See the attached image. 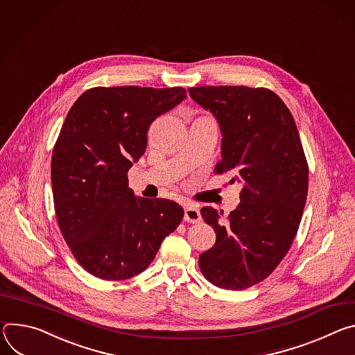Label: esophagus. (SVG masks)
Instances as JSON below:
<instances>
[{"label":"esophagus","instance_id":"esophagus-1","mask_svg":"<svg viewBox=\"0 0 355 355\" xmlns=\"http://www.w3.org/2000/svg\"><path fill=\"white\" fill-rule=\"evenodd\" d=\"M202 220L199 209L194 205H187L184 207V221L187 223H199Z\"/></svg>","mask_w":355,"mask_h":355}]
</instances>
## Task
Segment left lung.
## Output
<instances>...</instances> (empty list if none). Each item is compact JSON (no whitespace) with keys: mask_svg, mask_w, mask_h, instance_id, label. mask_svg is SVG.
<instances>
[{"mask_svg":"<svg viewBox=\"0 0 355 355\" xmlns=\"http://www.w3.org/2000/svg\"><path fill=\"white\" fill-rule=\"evenodd\" d=\"M189 94L218 121L216 172L243 183L241 203L227 224L213 207L202 209L217 239L199 257V266L213 285L243 291L269 277L296 237L307 198V161L293 116L273 92L206 86L190 87Z\"/></svg>","mask_w":355,"mask_h":355,"instance_id":"1","label":"left lung"}]
</instances>
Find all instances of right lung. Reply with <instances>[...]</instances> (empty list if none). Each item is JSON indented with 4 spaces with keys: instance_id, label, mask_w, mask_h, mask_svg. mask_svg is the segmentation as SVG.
I'll list each match as a JSON object with an SVG mask.
<instances>
[{
    "instance_id": "right-lung-1",
    "label": "right lung",
    "mask_w": 355,
    "mask_h": 355,
    "mask_svg": "<svg viewBox=\"0 0 355 355\" xmlns=\"http://www.w3.org/2000/svg\"><path fill=\"white\" fill-rule=\"evenodd\" d=\"M184 98L183 87H94L66 115L51 168L56 218L76 261L100 279L145 270L183 218L176 202L135 198L127 173L152 121Z\"/></svg>"
}]
</instances>
